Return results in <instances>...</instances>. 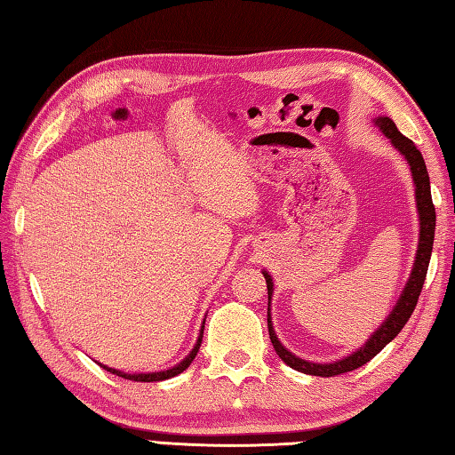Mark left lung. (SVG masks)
I'll use <instances>...</instances> for the list:
<instances>
[{"label":"left lung","mask_w":455,"mask_h":455,"mask_svg":"<svg viewBox=\"0 0 455 455\" xmlns=\"http://www.w3.org/2000/svg\"><path fill=\"white\" fill-rule=\"evenodd\" d=\"M375 125L381 129L383 135L393 143L395 149L401 153L406 163L411 166L412 180H414V194H416V208H419V218H420V239H419V249H416V259L412 265V273L409 276V283H406L401 299L395 304L393 312L388 314L387 320L379 326L373 336H371L363 347H359L354 354L333 361V363H312V361H306L296 357L286 349L279 338H276L273 322H271V308H267V326H268V336H271V344L286 365L300 371L306 375H316V377H333L347 373V371H354L361 365H365L367 361L373 359L379 351H381L388 341L396 338V333L404 328V323L409 322L412 312L416 308V302H419V296L422 291V284L426 279V271H428L430 255H432V245H434V229H435V210L432 204V194H430V176L426 171V163L422 159V153L416 149V145L411 141L409 137H404L398 132L395 122L391 117H375ZM263 276L267 281V294H268V306H271V296H273V279L271 275L263 271Z\"/></svg>","instance_id":"obj_1"}]
</instances>
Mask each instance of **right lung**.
<instances>
[{
  "label": "right lung",
  "mask_w": 455,
  "mask_h": 455,
  "mask_svg": "<svg viewBox=\"0 0 455 455\" xmlns=\"http://www.w3.org/2000/svg\"><path fill=\"white\" fill-rule=\"evenodd\" d=\"M202 336H204V326L200 328V336H198V339H196V346H194V349L190 351V354H188L187 357H184L179 365H174V367L166 369V371H155V373H135V375H132V373H124V371H117V369L106 367V365H101V363H100V367H104L106 371H109V373H114V375H117V377L129 379V381H141V383H155V381H164V379H171V377H174V375L182 373L184 369H188V365L192 363L194 357H196V354H198L200 344H202Z\"/></svg>",
  "instance_id": "obj_1"
}]
</instances>
